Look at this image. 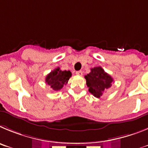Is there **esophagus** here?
I'll use <instances>...</instances> for the list:
<instances>
[{"label": "esophagus", "instance_id": "34e87169", "mask_svg": "<svg viewBox=\"0 0 148 148\" xmlns=\"http://www.w3.org/2000/svg\"><path fill=\"white\" fill-rule=\"evenodd\" d=\"M76 74H77V75H79V76H82V71H77V72H76Z\"/></svg>", "mask_w": 148, "mask_h": 148}]
</instances>
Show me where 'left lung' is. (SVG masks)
<instances>
[{
	"label": "left lung",
	"mask_w": 148,
	"mask_h": 148,
	"mask_svg": "<svg viewBox=\"0 0 148 148\" xmlns=\"http://www.w3.org/2000/svg\"><path fill=\"white\" fill-rule=\"evenodd\" d=\"M85 78L89 92L97 98H99L107 89L111 87L114 82L112 77L100 66L90 69V72L85 76Z\"/></svg>",
	"instance_id": "8db88e82"
}]
</instances>
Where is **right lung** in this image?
Wrapping results in <instances>:
<instances>
[{
    "instance_id": "right-lung-1",
    "label": "right lung",
    "mask_w": 148,
    "mask_h": 148,
    "mask_svg": "<svg viewBox=\"0 0 148 148\" xmlns=\"http://www.w3.org/2000/svg\"><path fill=\"white\" fill-rule=\"evenodd\" d=\"M71 77L70 71H62L59 67L54 69L46 77V83L51 86L54 90H60L64 85H66Z\"/></svg>"
}]
</instances>
